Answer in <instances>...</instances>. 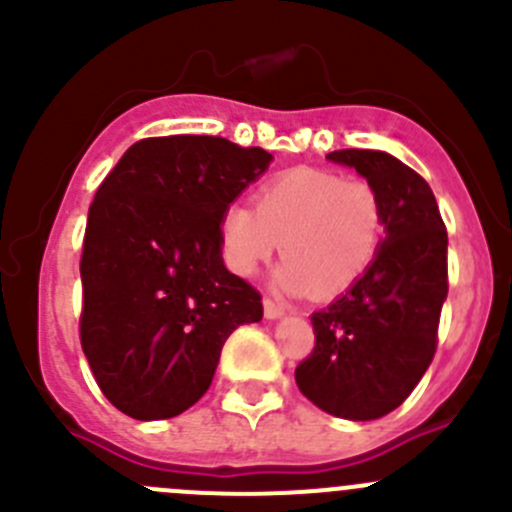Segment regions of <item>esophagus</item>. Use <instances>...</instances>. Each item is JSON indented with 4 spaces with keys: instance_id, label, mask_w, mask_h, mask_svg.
Returning a JSON list of instances; mask_svg holds the SVG:
<instances>
[{
    "instance_id": "34e87169",
    "label": "esophagus",
    "mask_w": 512,
    "mask_h": 512,
    "mask_svg": "<svg viewBox=\"0 0 512 512\" xmlns=\"http://www.w3.org/2000/svg\"><path fill=\"white\" fill-rule=\"evenodd\" d=\"M262 309H265L267 319H277V317H282V314H285V307H282L280 302H275V299H270V297L262 299Z\"/></svg>"
}]
</instances>
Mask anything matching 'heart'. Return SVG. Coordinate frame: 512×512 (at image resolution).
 Listing matches in <instances>:
<instances>
[{
	"label": "heart",
	"mask_w": 512,
	"mask_h": 512,
	"mask_svg": "<svg viewBox=\"0 0 512 512\" xmlns=\"http://www.w3.org/2000/svg\"><path fill=\"white\" fill-rule=\"evenodd\" d=\"M379 193L332 170L294 168L262 185L255 210L232 203L220 218V250L235 275L250 277L280 242L277 287L329 299L366 275L384 240Z\"/></svg>",
	"instance_id": "heart-1"
}]
</instances>
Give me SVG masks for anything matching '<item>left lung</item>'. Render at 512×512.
<instances>
[{
    "instance_id": "8db88e82",
    "label": "left lung",
    "mask_w": 512,
    "mask_h": 512,
    "mask_svg": "<svg viewBox=\"0 0 512 512\" xmlns=\"http://www.w3.org/2000/svg\"><path fill=\"white\" fill-rule=\"evenodd\" d=\"M327 158L379 193L386 235L366 275L312 314L314 349L294 379L327 414L371 421L404 404L436 354L448 232L428 183L399 158L359 148Z\"/></svg>"
}]
</instances>
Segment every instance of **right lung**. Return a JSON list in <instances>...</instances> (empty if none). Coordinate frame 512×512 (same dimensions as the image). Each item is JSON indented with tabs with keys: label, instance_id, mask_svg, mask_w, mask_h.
I'll return each instance as SVG.
<instances>
[{
	"label": "right lung",
	"instance_id": "1",
	"mask_svg": "<svg viewBox=\"0 0 512 512\" xmlns=\"http://www.w3.org/2000/svg\"><path fill=\"white\" fill-rule=\"evenodd\" d=\"M272 156L218 136L133 143L89 208L81 347L103 396L138 421L183 414L210 389L225 339L262 297L227 272L220 218Z\"/></svg>",
	"mask_w": 512,
	"mask_h": 512
}]
</instances>
